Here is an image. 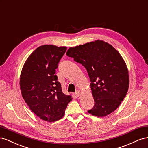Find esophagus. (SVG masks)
Instances as JSON below:
<instances>
[{"instance_id":"esophagus-1","label":"esophagus","mask_w":148,"mask_h":148,"mask_svg":"<svg viewBox=\"0 0 148 148\" xmlns=\"http://www.w3.org/2000/svg\"><path fill=\"white\" fill-rule=\"evenodd\" d=\"M81 92H80L79 90H76L75 91V95L76 96V97H80L81 96Z\"/></svg>"}]
</instances>
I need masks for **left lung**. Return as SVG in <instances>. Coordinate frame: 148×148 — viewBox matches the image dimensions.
Listing matches in <instances>:
<instances>
[{"label": "left lung", "instance_id": "1", "mask_svg": "<svg viewBox=\"0 0 148 148\" xmlns=\"http://www.w3.org/2000/svg\"><path fill=\"white\" fill-rule=\"evenodd\" d=\"M86 69L94 106L88 113L103 117L119 107L129 87L127 66L121 54L102 40L71 47L66 53Z\"/></svg>", "mask_w": 148, "mask_h": 148}]
</instances>
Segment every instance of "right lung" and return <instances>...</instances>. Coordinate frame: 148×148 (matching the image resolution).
I'll return each instance as SVG.
<instances>
[{"mask_svg": "<svg viewBox=\"0 0 148 148\" xmlns=\"http://www.w3.org/2000/svg\"><path fill=\"white\" fill-rule=\"evenodd\" d=\"M67 48L42 45L25 61L21 72L20 86L29 108L41 119L54 122L62 119L72 100L62 93L56 69Z\"/></svg>", "mask_w": 148, "mask_h": 148, "instance_id": "right-lung-1", "label": "right lung"}]
</instances>
